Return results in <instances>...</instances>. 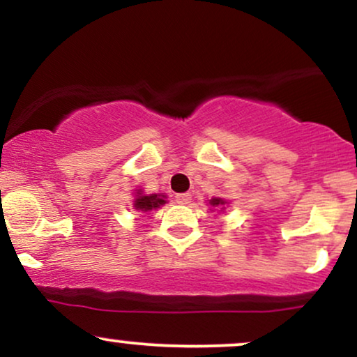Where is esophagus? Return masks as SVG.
<instances>
[{"mask_svg": "<svg viewBox=\"0 0 357 357\" xmlns=\"http://www.w3.org/2000/svg\"><path fill=\"white\" fill-rule=\"evenodd\" d=\"M175 202H177L178 204H190V202H192V195H190V193H178L177 197H175Z\"/></svg>", "mask_w": 357, "mask_h": 357, "instance_id": "34e87169", "label": "esophagus"}]
</instances>
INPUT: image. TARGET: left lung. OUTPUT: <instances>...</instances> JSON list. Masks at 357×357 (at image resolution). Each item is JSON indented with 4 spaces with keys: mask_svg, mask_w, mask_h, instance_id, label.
Returning a JSON list of instances; mask_svg holds the SVG:
<instances>
[{
    "mask_svg": "<svg viewBox=\"0 0 357 357\" xmlns=\"http://www.w3.org/2000/svg\"><path fill=\"white\" fill-rule=\"evenodd\" d=\"M226 204H227V202L224 198H211V199H209V206H211L213 209H219V211H224V209H226V208H224ZM213 209H211V211H213Z\"/></svg>",
    "mask_w": 357,
    "mask_h": 357,
    "instance_id": "left-lung-1",
    "label": "left lung"
}]
</instances>
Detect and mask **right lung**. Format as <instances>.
<instances>
[{"mask_svg":"<svg viewBox=\"0 0 357 357\" xmlns=\"http://www.w3.org/2000/svg\"><path fill=\"white\" fill-rule=\"evenodd\" d=\"M167 195L164 193H153V195H146L143 190H135V202H133V209L139 213H149L153 209H158L160 206H164L167 203Z\"/></svg>","mask_w":357,"mask_h":357,"instance_id":"right-lung-1","label":"right lung"}]
</instances>
